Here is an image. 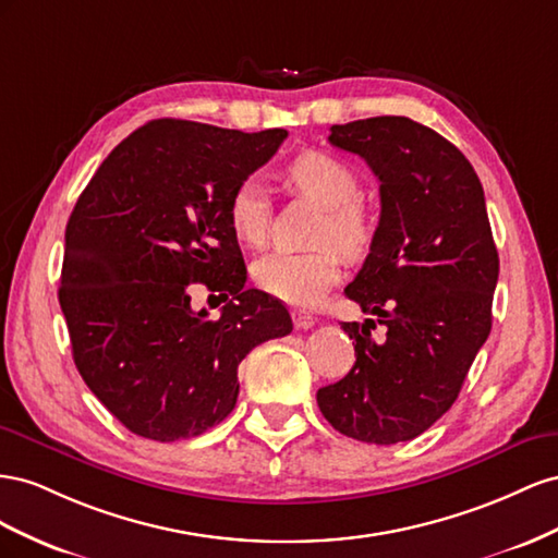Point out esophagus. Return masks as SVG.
<instances>
[{"label": "esophagus", "instance_id": "esophagus-1", "mask_svg": "<svg viewBox=\"0 0 558 558\" xmlns=\"http://www.w3.org/2000/svg\"><path fill=\"white\" fill-rule=\"evenodd\" d=\"M292 320H294L296 329H311L317 323L315 317L311 313H306V311H292Z\"/></svg>", "mask_w": 558, "mask_h": 558}]
</instances>
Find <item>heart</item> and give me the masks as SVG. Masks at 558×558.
Here are the masks:
<instances>
[{
	"instance_id": "b5f03b06",
	"label": "heart",
	"mask_w": 558,
	"mask_h": 558,
	"mask_svg": "<svg viewBox=\"0 0 558 558\" xmlns=\"http://www.w3.org/2000/svg\"><path fill=\"white\" fill-rule=\"evenodd\" d=\"M288 180L301 194L317 201L325 217L317 229V243L311 252L274 250L254 262L252 278L259 290L290 306L320 304L329 288L341 278L343 259L336 246L360 252L372 238V221L360 205V180L339 158L325 151H304L288 166ZM229 225L245 245H262L270 227V203L259 180L247 178L233 189L227 205ZM333 242L338 244L332 245Z\"/></svg>"
}]
</instances>
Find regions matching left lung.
<instances>
[{"instance_id":"left-lung-1","label":"left lung","mask_w":558,"mask_h":558,"mask_svg":"<svg viewBox=\"0 0 558 558\" xmlns=\"http://www.w3.org/2000/svg\"><path fill=\"white\" fill-rule=\"evenodd\" d=\"M329 142L367 161L380 219L345 294L376 323H343L355 364L317 390L341 435L367 444L418 437L451 409L490 333L498 250L480 178L458 147L407 117L331 125Z\"/></svg>"}]
</instances>
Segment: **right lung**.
<instances>
[{
	"instance_id": "1",
	"label": "right lung",
	"mask_w": 558,
	"mask_h": 558,
	"mask_svg": "<svg viewBox=\"0 0 558 558\" xmlns=\"http://www.w3.org/2000/svg\"><path fill=\"white\" fill-rule=\"evenodd\" d=\"M284 129L243 133L158 119L125 137L65 229L60 308L90 392L154 441L203 435L238 400V364L292 331L278 299L245 290L233 189L278 151ZM203 281L232 299L215 322L190 308Z\"/></svg>"
}]
</instances>
